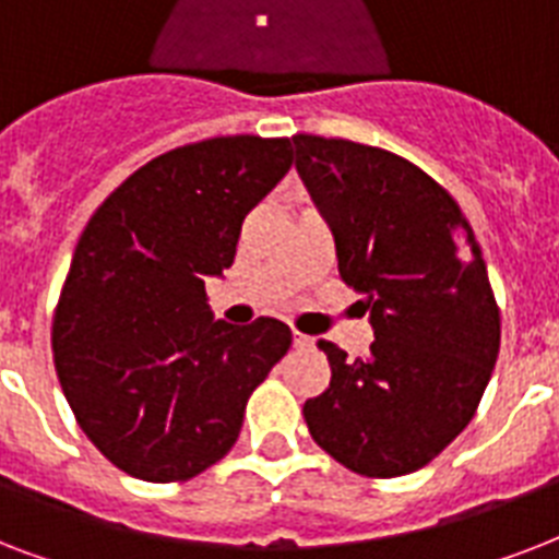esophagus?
Segmentation results:
<instances>
[{
  "label": "esophagus",
  "mask_w": 559,
  "mask_h": 559,
  "mask_svg": "<svg viewBox=\"0 0 559 559\" xmlns=\"http://www.w3.org/2000/svg\"><path fill=\"white\" fill-rule=\"evenodd\" d=\"M293 345H296V348H310V345H313V340H310V336H305L301 331H293Z\"/></svg>",
  "instance_id": "34e87169"
}]
</instances>
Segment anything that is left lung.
Here are the masks:
<instances>
[{"instance_id":"left-lung-1","label":"left lung","mask_w":559,"mask_h":559,"mask_svg":"<svg viewBox=\"0 0 559 559\" xmlns=\"http://www.w3.org/2000/svg\"><path fill=\"white\" fill-rule=\"evenodd\" d=\"M293 144L333 231L340 278L366 296L373 328L362 359L319 340L331 385L305 403L307 429L359 476H406L473 420L499 357L481 246L459 202L397 153L307 133Z\"/></svg>"}]
</instances>
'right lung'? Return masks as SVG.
<instances>
[{
  "label": "right lung",
  "mask_w": 559,
  "mask_h": 559,
  "mask_svg": "<svg viewBox=\"0 0 559 559\" xmlns=\"http://www.w3.org/2000/svg\"><path fill=\"white\" fill-rule=\"evenodd\" d=\"M289 165V139L186 144L127 177L83 228L51 350L74 420L127 476L165 485L217 464L293 345L278 319L214 322L205 298V278L235 263L246 214Z\"/></svg>",
  "instance_id": "1"
}]
</instances>
